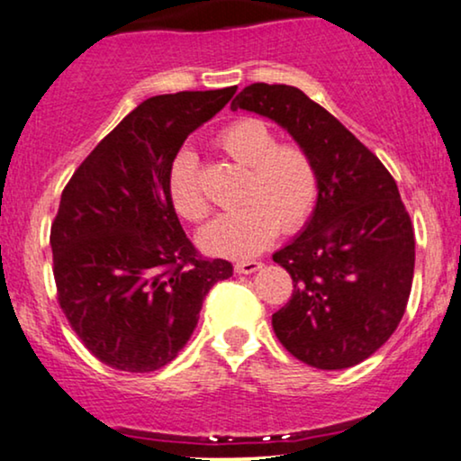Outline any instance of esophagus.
I'll list each match as a JSON object with an SVG mask.
<instances>
[{"label":"esophagus","instance_id":"1","mask_svg":"<svg viewBox=\"0 0 461 461\" xmlns=\"http://www.w3.org/2000/svg\"><path fill=\"white\" fill-rule=\"evenodd\" d=\"M260 267H262V262H256V260H241V262H237V265H235V271L241 273V275H248V273L258 271Z\"/></svg>","mask_w":461,"mask_h":461}]
</instances>
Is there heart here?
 I'll list each match as a JSON object with an SVG mask.
<instances>
[{"instance_id":"heart-1","label":"heart","mask_w":461,"mask_h":461,"mask_svg":"<svg viewBox=\"0 0 461 461\" xmlns=\"http://www.w3.org/2000/svg\"><path fill=\"white\" fill-rule=\"evenodd\" d=\"M213 146L245 167L239 209L213 220L201 232L207 254L248 258L262 252L277 230L294 235L309 222L318 205L320 179L313 158L296 141H277L275 131L258 118H239L226 124ZM167 194L179 218L201 224L209 216L203 194L199 158L182 148L167 171Z\"/></svg>"}]
</instances>
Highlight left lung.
Returning <instances> with one entry per match:
<instances>
[{"label":"left lung","instance_id":"obj_1","mask_svg":"<svg viewBox=\"0 0 461 461\" xmlns=\"http://www.w3.org/2000/svg\"><path fill=\"white\" fill-rule=\"evenodd\" d=\"M230 107L282 124L318 169L313 218L273 254L294 285L273 313V330L309 366H356L396 330L413 285L415 232L396 182L351 131L294 86L256 82Z\"/></svg>","mask_w":461,"mask_h":461}]
</instances>
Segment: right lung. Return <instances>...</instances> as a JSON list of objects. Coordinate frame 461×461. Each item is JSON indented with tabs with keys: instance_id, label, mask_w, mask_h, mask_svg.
<instances>
[{
	"instance_id": "1",
	"label": "right lung",
	"mask_w": 461,
	"mask_h": 461,
	"mask_svg": "<svg viewBox=\"0 0 461 461\" xmlns=\"http://www.w3.org/2000/svg\"><path fill=\"white\" fill-rule=\"evenodd\" d=\"M237 86L158 95L82 160L50 226L57 301L105 366L152 373L193 334L203 298L232 265L203 258L167 194V171L196 127Z\"/></svg>"
}]
</instances>
